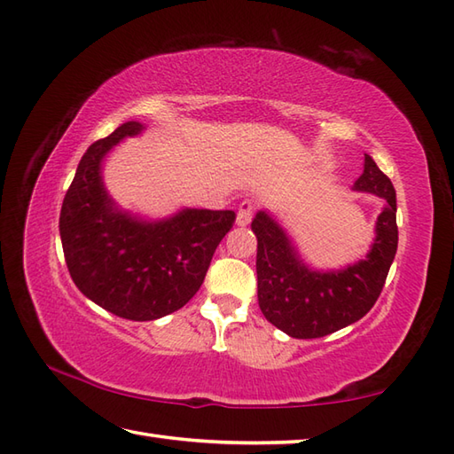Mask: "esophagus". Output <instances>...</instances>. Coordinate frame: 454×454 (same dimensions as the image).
Segmentation results:
<instances>
[{"instance_id":"34e87169","label":"esophagus","mask_w":454,"mask_h":454,"mask_svg":"<svg viewBox=\"0 0 454 454\" xmlns=\"http://www.w3.org/2000/svg\"><path fill=\"white\" fill-rule=\"evenodd\" d=\"M254 216V200H242L238 207V215H236V224L238 226H247L252 222Z\"/></svg>"}]
</instances>
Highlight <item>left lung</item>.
<instances>
[{
    "label": "left lung",
    "instance_id": "obj_1",
    "mask_svg": "<svg viewBox=\"0 0 454 454\" xmlns=\"http://www.w3.org/2000/svg\"><path fill=\"white\" fill-rule=\"evenodd\" d=\"M353 191L372 192L384 207L369 254L341 269L320 271L306 265L294 239L271 212L259 210L252 222L259 308L269 322L296 340H316L361 320L387 281L398 249L396 191L369 153Z\"/></svg>",
    "mask_w": 454,
    "mask_h": 454
}]
</instances>
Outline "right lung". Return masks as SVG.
Returning a JSON list of instances; mask_svg holds the SVG:
<instances>
[{
	"mask_svg": "<svg viewBox=\"0 0 454 454\" xmlns=\"http://www.w3.org/2000/svg\"><path fill=\"white\" fill-rule=\"evenodd\" d=\"M144 129L129 121L88 148L60 210V238L75 286L107 312L158 320L197 294L234 210L181 208L160 220L122 210L103 183V160Z\"/></svg>",
	"mask_w": 454,
	"mask_h": 454,
	"instance_id": "right-lung-1",
	"label": "right lung"
}]
</instances>
